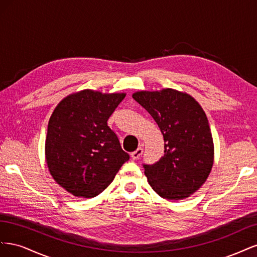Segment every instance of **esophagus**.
<instances>
[{"label": "esophagus", "mask_w": 257, "mask_h": 257, "mask_svg": "<svg viewBox=\"0 0 257 257\" xmlns=\"http://www.w3.org/2000/svg\"><path fill=\"white\" fill-rule=\"evenodd\" d=\"M143 152H144L143 148H142V147H139V148H137L136 151L132 152V154H131V158L133 159V160H137V159H139V157H141V155L143 154Z\"/></svg>", "instance_id": "esophagus-1"}]
</instances>
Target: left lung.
<instances>
[{"label":"left lung","mask_w":257,"mask_h":257,"mask_svg":"<svg viewBox=\"0 0 257 257\" xmlns=\"http://www.w3.org/2000/svg\"><path fill=\"white\" fill-rule=\"evenodd\" d=\"M133 98L151 114L164 137V155L145 175L162 198L181 200L200 189L211 172L214 145L197 100L175 89L137 91Z\"/></svg>","instance_id":"obj_1"}]
</instances>
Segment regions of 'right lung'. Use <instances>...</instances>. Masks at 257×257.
<instances>
[{"instance_id":"add662e5","label":"right lung","mask_w":257,"mask_h":257,"mask_svg":"<svg viewBox=\"0 0 257 257\" xmlns=\"http://www.w3.org/2000/svg\"><path fill=\"white\" fill-rule=\"evenodd\" d=\"M125 95L85 89L67 95L54 108L45 159L54 181L72 195L95 197L130 159L107 125Z\"/></svg>"}]
</instances>
